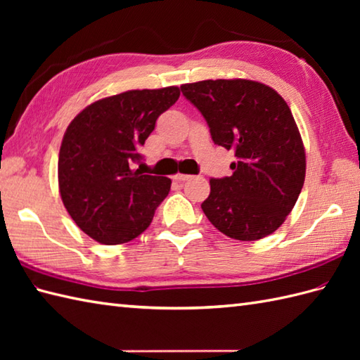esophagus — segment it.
I'll list each match as a JSON object with an SVG mask.
<instances>
[{"label":"esophagus","instance_id":"obj_1","mask_svg":"<svg viewBox=\"0 0 360 360\" xmlns=\"http://www.w3.org/2000/svg\"><path fill=\"white\" fill-rule=\"evenodd\" d=\"M190 178H192V176H190V174H182V173H178V174H174V176H173V179H174V181H178V182L188 181Z\"/></svg>","mask_w":360,"mask_h":360}]
</instances>
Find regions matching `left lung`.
I'll return each mask as SVG.
<instances>
[{"instance_id": "1", "label": "left lung", "mask_w": 360, "mask_h": 360, "mask_svg": "<svg viewBox=\"0 0 360 360\" xmlns=\"http://www.w3.org/2000/svg\"><path fill=\"white\" fill-rule=\"evenodd\" d=\"M182 94L201 111L212 141L233 150L232 176L210 179L201 207L229 238L262 240L285 223L302 192L307 156L288 103L264 83L202 80Z\"/></svg>"}]
</instances>
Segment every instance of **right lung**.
Segmentation results:
<instances>
[{
    "instance_id": "right-lung-1",
    "label": "right lung",
    "mask_w": 360,
    "mask_h": 360,
    "mask_svg": "<svg viewBox=\"0 0 360 360\" xmlns=\"http://www.w3.org/2000/svg\"><path fill=\"white\" fill-rule=\"evenodd\" d=\"M178 86L133 89L88 105L66 128L58 155L60 196L83 232L102 244L139 236L172 179L131 170L158 117L179 98Z\"/></svg>"
}]
</instances>
